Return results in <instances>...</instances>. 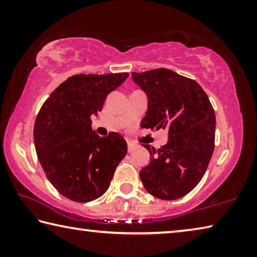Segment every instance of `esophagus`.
Returning a JSON list of instances; mask_svg holds the SVG:
<instances>
[{
    "mask_svg": "<svg viewBox=\"0 0 257 257\" xmlns=\"http://www.w3.org/2000/svg\"><path fill=\"white\" fill-rule=\"evenodd\" d=\"M138 147H139V145L136 144V143L128 142V152H130V153H132V152H134V151H136Z\"/></svg>",
    "mask_w": 257,
    "mask_h": 257,
    "instance_id": "obj_1",
    "label": "esophagus"
}]
</instances>
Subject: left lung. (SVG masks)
Returning <instances> with one entry per match:
<instances>
[{
  "instance_id": "obj_1",
  "label": "left lung",
  "mask_w": 257,
  "mask_h": 257,
  "mask_svg": "<svg viewBox=\"0 0 257 257\" xmlns=\"http://www.w3.org/2000/svg\"><path fill=\"white\" fill-rule=\"evenodd\" d=\"M132 76L149 98L142 127L169 132V141L161 149L144 145L152 159L139 177L154 197L178 199L197 186L210 163L215 139L214 110L197 81L169 69Z\"/></svg>"
}]
</instances>
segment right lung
<instances>
[{"label": "right lung", "mask_w": 257, "mask_h": 257, "mask_svg": "<svg viewBox=\"0 0 257 257\" xmlns=\"http://www.w3.org/2000/svg\"><path fill=\"white\" fill-rule=\"evenodd\" d=\"M127 72L69 77L43 104L34 125L37 158L47 179L73 202L94 201L107 190L127 143L118 133L99 137L90 116L102 111L106 96Z\"/></svg>", "instance_id": "right-lung-1"}]
</instances>
